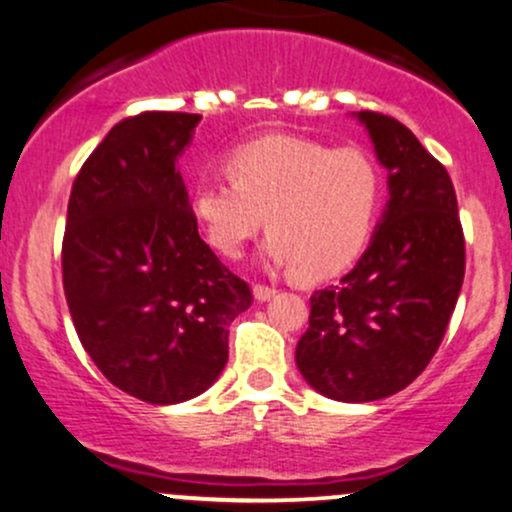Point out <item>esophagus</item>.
I'll use <instances>...</instances> for the list:
<instances>
[{
	"label": "esophagus",
	"mask_w": 512,
	"mask_h": 512,
	"mask_svg": "<svg viewBox=\"0 0 512 512\" xmlns=\"http://www.w3.org/2000/svg\"><path fill=\"white\" fill-rule=\"evenodd\" d=\"M252 296H255V301H269V298L276 296V289H272V286H262V284H255L252 286Z\"/></svg>",
	"instance_id": "obj_1"
}]
</instances>
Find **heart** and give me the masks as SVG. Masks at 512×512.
<instances>
[{
  "instance_id": "heart-1",
  "label": "heart",
  "mask_w": 512,
  "mask_h": 512,
  "mask_svg": "<svg viewBox=\"0 0 512 512\" xmlns=\"http://www.w3.org/2000/svg\"><path fill=\"white\" fill-rule=\"evenodd\" d=\"M228 175L199 180L192 192L209 243L226 257L267 223V264L325 279L361 257L378 223L383 173L363 149L264 137L228 156Z\"/></svg>"
}]
</instances>
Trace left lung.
I'll use <instances>...</instances> for the list:
<instances>
[{
    "label": "left lung",
    "instance_id": "1",
    "mask_svg": "<svg viewBox=\"0 0 512 512\" xmlns=\"http://www.w3.org/2000/svg\"><path fill=\"white\" fill-rule=\"evenodd\" d=\"M387 170L383 219L342 284L315 291L296 366L337 402H375L414 383L443 342L464 279L452 180L395 117L361 110Z\"/></svg>",
    "mask_w": 512,
    "mask_h": 512
}]
</instances>
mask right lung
<instances>
[{
    "instance_id": "add662e5",
    "label": "right lung",
    "mask_w": 512,
    "mask_h": 512,
    "mask_svg": "<svg viewBox=\"0 0 512 512\" xmlns=\"http://www.w3.org/2000/svg\"><path fill=\"white\" fill-rule=\"evenodd\" d=\"M202 115L142 113L105 134L72 185L62 281L86 354L115 387L178 404L216 383L250 286L199 238L178 158Z\"/></svg>"
}]
</instances>
